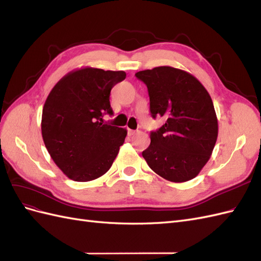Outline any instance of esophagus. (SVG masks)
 <instances>
[{
    "label": "esophagus",
    "instance_id": "1",
    "mask_svg": "<svg viewBox=\"0 0 261 261\" xmlns=\"http://www.w3.org/2000/svg\"><path fill=\"white\" fill-rule=\"evenodd\" d=\"M127 133H128V135H129V136H132V135H134V134L136 133V130L130 129V128H127Z\"/></svg>",
    "mask_w": 261,
    "mask_h": 261
}]
</instances>
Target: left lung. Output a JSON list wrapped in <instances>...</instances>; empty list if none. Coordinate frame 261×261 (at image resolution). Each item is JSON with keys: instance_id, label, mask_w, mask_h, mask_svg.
<instances>
[{"instance_id": "8db88e82", "label": "left lung", "mask_w": 261, "mask_h": 261, "mask_svg": "<svg viewBox=\"0 0 261 261\" xmlns=\"http://www.w3.org/2000/svg\"><path fill=\"white\" fill-rule=\"evenodd\" d=\"M150 98V113L165 123L150 133L143 151L149 168L174 183L195 178L209 161L218 138V118L210 94L185 70L159 66L140 70Z\"/></svg>"}]
</instances>
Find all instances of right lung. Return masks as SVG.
I'll use <instances>...</instances> for the list:
<instances>
[{
    "label": "right lung",
    "instance_id": "obj_1",
    "mask_svg": "<svg viewBox=\"0 0 261 261\" xmlns=\"http://www.w3.org/2000/svg\"><path fill=\"white\" fill-rule=\"evenodd\" d=\"M123 70L84 67L53 87L42 110L41 133L52 160L76 181L96 179L110 170L127 130L103 124L113 115L110 92L125 80Z\"/></svg>",
    "mask_w": 261,
    "mask_h": 261
}]
</instances>
